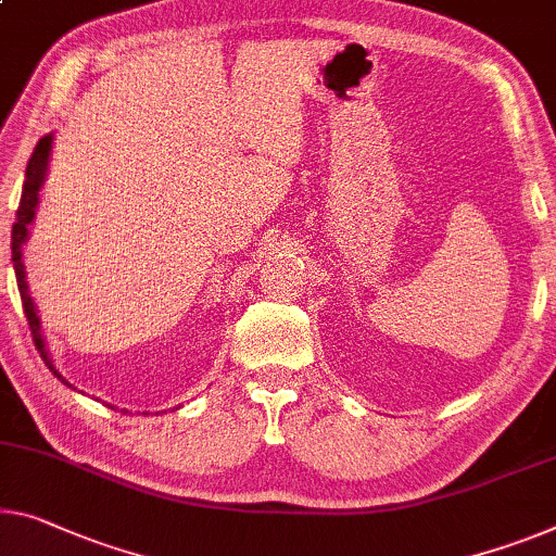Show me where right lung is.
<instances>
[{
	"label": "right lung",
	"mask_w": 556,
	"mask_h": 556,
	"mask_svg": "<svg viewBox=\"0 0 556 556\" xmlns=\"http://www.w3.org/2000/svg\"><path fill=\"white\" fill-rule=\"evenodd\" d=\"M51 143H54V134L41 136L37 149H34L27 170H24V189H22V201L20 208H16V220L12 226V263H14V276H16V286H20V295H22V305H24V315H27L29 328H31V338L34 345H37L41 361L49 367L51 372L56 375L59 380L64 382L66 388H74L70 380L64 378L62 372L56 370L54 361H51V353L47 350V340L45 332H41V323H39V313L37 305L31 301L29 293V283H27V270H24V243L29 241V226L34 224V216H37V206H39V191L45 186L47 178V168H49V156H51ZM76 390V388H74Z\"/></svg>",
	"instance_id": "right-lung-1"
}]
</instances>
